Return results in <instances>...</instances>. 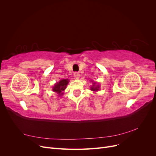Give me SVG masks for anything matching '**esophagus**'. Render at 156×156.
Returning a JSON list of instances; mask_svg holds the SVG:
<instances>
[{
  "label": "esophagus",
  "instance_id": "34e87169",
  "mask_svg": "<svg viewBox=\"0 0 156 156\" xmlns=\"http://www.w3.org/2000/svg\"><path fill=\"white\" fill-rule=\"evenodd\" d=\"M73 75H74L75 78H76V79H79V76H80V74H79L78 72H74V73H73Z\"/></svg>",
  "mask_w": 156,
  "mask_h": 156
}]
</instances>
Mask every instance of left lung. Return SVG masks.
I'll use <instances>...</instances> for the list:
<instances>
[{"label": "left lung", "mask_w": 156, "mask_h": 156, "mask_svg": "<svg viewBox=\"0 0 156 156\" xmlns=\"http://www.w3.org/2000/svg\"><path fill=\"white\" fill-rule=\"evenodd\" d=\"M94 84H95V83H94ZM94 84L93 85V87H91V90L92 91H98L99 90V88H100V87H99L98 85L97 87H94Z\"/></svg>", "instance_id": "1"}]
</instances>
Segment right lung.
Instances as JSON below:
<instances>
[{
  "label": "right lung",
  "mask_w": 156,
  "mask_h": 156,
  "mask_svg": "<svg viewBox=\"0 0 156 156\" xmlns=\"http://www.w3.org/2000/svg\"><path fill=\"white\" fill-rule=\"evenodd\" d=\"M68 82V79L60 80L58 83H56V84L54 86L53 91L56 92L60 96H61V94H62V92L66 89V87Z\"/></svg>",
  "instance_id": "1"
}]
</instances>
